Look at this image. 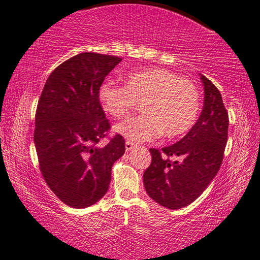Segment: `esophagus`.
<instances>
[{
    "mask_svg": "<svg viewBox=\"0 0 260 260\" xmlns=\"http://www.w3.org/2000/svg\"><path fill=\"white\" fill-rule=\"evenodd\" d=\"M135 147V144L134 143H131L130 141H126L125 142V150L126 151H131Z\"/></svg>",
    "mask_w": 260,
    "mask_h": 260,
    "instance_id": "esophagus-1",
    "label": "esophagus"
}]
</instances>
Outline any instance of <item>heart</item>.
Returning a JSON list of instances; mask_svg holds the SVG:
<instances>
[{"label":"heart","mask_w":260,"mask_h":260,"mask_svg":"<svg viewBox=\"0 0 260 260\" xmlns=\"http://www.w3.org/2000/svg\"><path fill=\"white\" fill-rule=\"evenodd\" d=\"M99 101L109 116L119 118L143 102L142 115L114 126L131 142L151 141L164 133L169 138L188 133L200 113L197 86L165 69H147L127 74L125 86L106 80L99 88Z\"/></svg>","instance_id":"obj_1"}]
</instances>
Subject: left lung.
Instances as JSON below:
<instances>
[{
  "instance_id": "1",
  "label": "left lung",
  "mask_w": 260,
  "mask_h": 260,
  "mask_svg": "<svg viewBox=\"0 0 260 260\" xmlns=\"http://www.w3.org/2000/svg\"><path fill=\"white\" fill-rule=\"evenodd\" d=\"M201 75L203 109L187 135L161 151L150 149L152 161L144 172L146 193L159 205L180 209L194 202L217 174L228 141L229 116L219 90ZM170 156H177L174 162Z\"/></svg>"
}]
</instances>
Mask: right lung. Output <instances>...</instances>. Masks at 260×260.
I'll return each mask as SVG.
<instances>
[{
    "label": "right lung",
    "mask_w": 260,
    "mask_h": 260,
    "mask_svg": "<svg viewBox=\"0 0 260 260\" xmlns=\"http://www.w3.org/2000/svg\"><path fill=\"white\" fill-rule=\"evenodd\" d=\"M121 58L83 52L60 63L50 77L36 111L34 142L44 180L72 208L96 203L109 188L111 167L125 152L116 135L98 146L110 124L99 88Z\"/></svg>",
    "instance_id": "1"
}]
</instances>
